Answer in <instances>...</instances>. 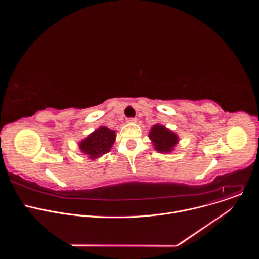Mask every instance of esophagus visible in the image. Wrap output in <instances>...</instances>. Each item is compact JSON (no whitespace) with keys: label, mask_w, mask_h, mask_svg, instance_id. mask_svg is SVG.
I'll list each match as a JSON object with an SVG mask.
<instances>
[{"label":"esophagus","mask_w":259,"mask_h":259,"mask_svg":"<svg viewBox=\"0 0 259 259\" xmlns=\"http://www.w3.org/2000/svg\"><path fill=\"white\" fill-rule=\"evenodd\" d=\"M127 123H130V124H133V123H136V119L134 118H130L127 120Z\"/></svg>","instance_id":"1"}]
</instances>
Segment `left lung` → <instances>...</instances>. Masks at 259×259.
<instances>
[{"label":"left lung","instance_id":"1","mask_svg":"<svg viewBox=\"0 0 259 259\" xmlns=\"http://www.w3.org/2000/svg\"><path fill=\"white\" fill-rule=\"evenodd\" d=\"M149 137L152 140L154 149L161 154L172 153L179 142L178 135L161 124H156L152 127Z\"/></svg>","mask_w":259,"mask_h":259}]
</instances>
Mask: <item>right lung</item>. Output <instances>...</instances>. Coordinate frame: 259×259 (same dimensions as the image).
<instances>
[{
	"label": "right lung",
	"mask_w": 259,
	"mask_h": 259,
	"mask_svg": "<svg viewBox=\"0 0 259 259\" xmlns=\"http://www.w3.org/2000/svg\"><path fill=\"white\" fill-rule=\"evenodd\" d=\"M116 136L115 130L105 126L99 127L79 142V149L90 160H96L110 151Z\"/></svg>",
	"instance_id": "add662e5"
}]
</instances>
